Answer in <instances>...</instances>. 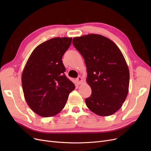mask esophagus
Here are the masks:
<instances>
[{"label":"esophagus","instance_id":"34e87169","mask_svg":"<svg viewBox=\"0 0 151 151\" xmlns=\"http://www.w3.org/2000/svg\"><path fill=\"white\" fill-rule=\"evenodd\" d=\"M76 81H77V83L78 84H82V83H83V79H82V77L81 76H79L78 77H77V78L76 79Z\"/></svg>","mask_w":151,"mask_h":151}]
</instances>
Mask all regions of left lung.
I'll use <instances>...</instances> for the list:
<instances>
[{"mask_svg": "<svg viewBox=\"0 0 151 151\" xmlns=\"http://www.w3.org/2000/svg\"><path fill=\"white\" fill-rule=\"evenodd\" d=\"M72 43L83 57L87 82L92 90L86 106L99 116H109L124 103L129 92V70L116 45L96 34L73 38Z\"/></svg>", "mask_w": 151, "mask_h": 151, "instance_id": "1", "label": "left lung"}]
</instances>
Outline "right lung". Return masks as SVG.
<instances>
[{
	"label": "right lung",
	"instance_id": "obj_1",
	"mask_svg": "<svg viewBox=\"0 0 151 151\" xmlns=\"http://www.w3.org/2000/svg\"><path fill=\"white\" fill-rule=\"evenodd\" d=\"M72 38H54L39 45L31 53L22 74L26 101L37 115L49 117L64 108L75 85L64 72L62 56Z\"/></svg>",
	"mask_w": 151,
	"mask_h": 151
}]
</instances>
